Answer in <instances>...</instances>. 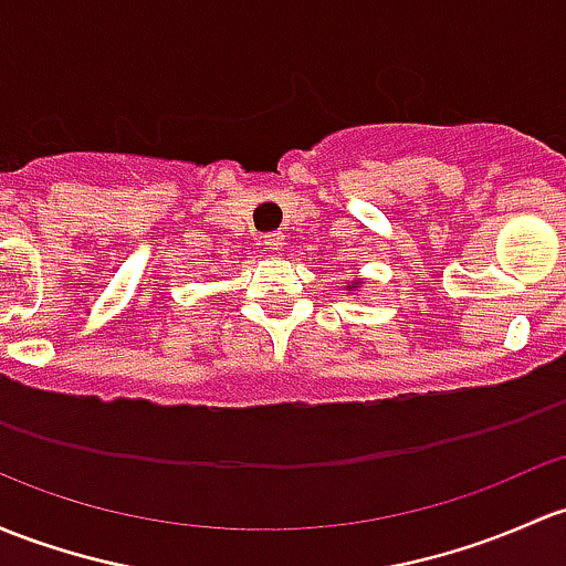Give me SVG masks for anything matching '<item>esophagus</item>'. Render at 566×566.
I'll return each instance as SVG.
<instances>
[{
	"label": "esophagus",
	"instance_id": "34e87169",
	"mask_svg": "<svg viewBox=\"0 0 566 566\" xmlns=\"http://www.w3.org/2000/svg\"><path fill=\"white\" fill-rule=\"evenodd\" d=\"M263 243H265V252H279L284 243V235L282 233H268L263 235Z\"/></svg>",
	"mask_w": 566,
	"mask_h": 566
}]
</instances>
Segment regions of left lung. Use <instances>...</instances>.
<instances>
[{
	"label": "left lung",
	"mask_w": 566,
	"mask_h": 566,
	"mask_svg": "<svg viewBox=\"0 0 566 566\" xmlns=\"http://www.w3.org/2000/svg\"><path fill=\"white\" fill-rule=\"evenodd\" d=\"M358 284H360V279H355V282H353V284H349V287H347V290H355V287H358Z\"/></svg>",
	"instance_id": "obj_1"
}]
</instances>
